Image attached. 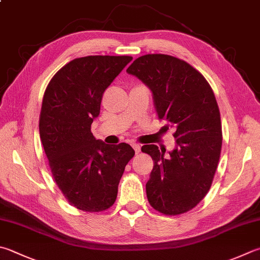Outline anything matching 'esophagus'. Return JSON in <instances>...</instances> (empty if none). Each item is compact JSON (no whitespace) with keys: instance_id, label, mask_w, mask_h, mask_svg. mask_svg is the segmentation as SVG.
<instances>
[{"instance_id":"34e87169","label":"esophagus","mask_w":260,"mask_h":260,"mask_svg":"<svg viewBox=\"0 0 260 260\" xmlns=\"http://www.w3.org/2000/svg\"><path fill=\"white\" fill-rule=\"evenodd\" d=\"M132 147H134V149L136 151V154H139L140 150H141V146L139 144H132Z\"/></svg>"}]
</instances>
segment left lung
<instances>
[{
  "label": "left lung",
  "instance_id": "1",
  "mask_svg": "<svg viewBox=\"0 0 260 260\" xmlns=\"http://www.w3.org/2000/svg\"><path fill=\"white\" fill-rule=\"evenodd\" d=\"M153 94L156 113L175 128V147L165 155L156 145L141 147L154 159L146 183L151 207L179 215L197 206L212 185L222 148L221 115L202 73L165 54H147L126 69Z\"/></svg>",
  "mask_w": 260,
  "mask_h": 260
}]
</instances>
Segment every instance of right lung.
Masks as SVG:
<instances>
[{
  "label": "right lung",
  "mask_w": 260,
  "mask_h": 260,
  "mask_svg": "<svg viewBox=\"0 0 260 260\" xmlns=\"http://www.w3.org/2000/svg\"><path fill=\"white\" fill-rule=\"evenodd\" d=\"M131 56L90 55L58 70L44 94L39 135L54 180L71 205L102 212L114 204L125 165L135 150L109 145L91 134L103 94Z\"/></svg>",
  "instance_id": "1"
}]
</instances>
